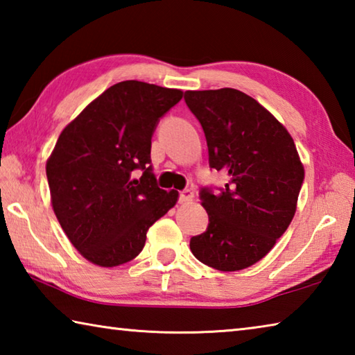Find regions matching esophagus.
Wrapping results in <instances>:
<instances>
[{
  "label": "esophagus",
  "mask_w": 355,
  "mask_h": 355,
  "mask_svg": "<svg viewBox=\"0 0 355 355\" xmlns=\"http://www.w3.org/2000/svg\"><path fill=\"white\" fill-rule=\"evenodd\" d=\"M192 199H194V192H192L191 189L180 191V197H178L180 203H189Z\"/></svg>",
  "instance_id": "obj_1"
}]
</instances>
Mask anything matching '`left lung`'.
I'll use <instances>...</instances> for the list:
<instances>
[{
	"instance_id": "obj_1",
	"label": "left lung",
	"mask_w": 355,
	"mask_h": 355,
	"mask_svg": "<svg viewBox=\"0 0 355 355\" xmlns=\"http://www.w3.org/2000/svg\"><path fill=\"white\" fill-rule=\"evenodd\" d=\"M184 101L205 133L209 167L228 175L216 194L200 191L209 222L191 238V252L218 271L245 269L291 224L304 166L284 125L244 92L186 91Z\"/></svg>"
}]
</instances>
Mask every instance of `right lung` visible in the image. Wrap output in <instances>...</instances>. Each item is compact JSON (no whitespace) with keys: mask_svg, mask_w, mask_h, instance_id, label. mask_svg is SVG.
<instances>
[{"mask_svg":"<svg viewBox=\"0 0 355 355\" xmlns=\"http://www.w3.org/2000/svg\"><path fill=\"white\" fill-rule=\"evenodd\" d=\"M183 97L178 89L122 81L62 130L46 161L51 205L75 249L103 268L141 254L147 230L175 205L152 172V136ZM135 170H142L139 179Z\"/></svg>","mask_w":355,"mask_h":355,"instance_id":"right-lung-1","label":"right lung"}]
</instances>
